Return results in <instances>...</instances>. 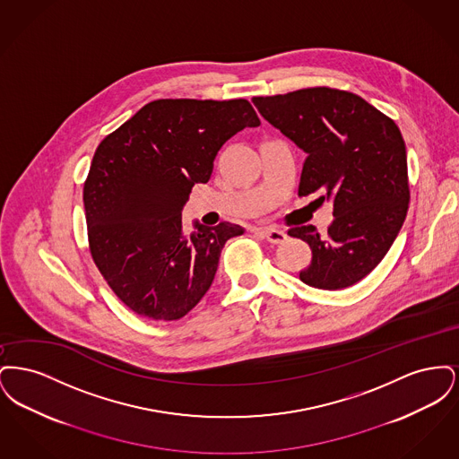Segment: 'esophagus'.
Listing matches in <instances>:
<instances>
[{"instance_id": "34e87169", "label": "esophagus", "mask_w": 459, "mask_h": 459, "mask_svg": "<svg viewBox=\"0 0 459 459\" xmlns=\"http://www.w3.org/2000/svg\"><path fill=\"white\" fill-rule=\"evenodd\" d=\"M256 234L272 244H282L287 239V234L282 230H277V229H260V230H256Z\"/></svg>"}]
</instances>
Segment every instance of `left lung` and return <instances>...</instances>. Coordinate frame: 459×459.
I'll list each match as a JSON object with an SVG mask.
<instances>
[{"label": "left lung", "instance_id": "8db88e82", "mask_svg": "<svg viewBox=\"0 0 459 459\" xmlns=\"http://www.w3.org/2000/svg\"><path fill=\"white\" fill-rule=\"evenodd\" d=\"M263 118L306 153L299 196L332 201L327 238L316 227L289 230L311 247L305 284L337 290L359 282L387 255L408 213L406 146L393 118L358 94L307 88L256 96Z\"/></svg>", "mask_w": 459, "mask_h": 459}]
</instances>
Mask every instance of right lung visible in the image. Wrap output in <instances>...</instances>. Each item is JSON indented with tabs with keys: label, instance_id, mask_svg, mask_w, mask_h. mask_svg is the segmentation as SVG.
<instances>
[{
	"label": "right lung",
	"instance_id": "right-lung-1",
	"mask_svg": "<svg viewBox=\"0 0 459 459\" xmlns=\"http://www.w3.org/2000/svg\"><path fill=\"white\" fill-rule=\"evenodd\" d=\"M260 118L247 100H156L108 134L84 184L89 249L134 313L172 322L206 294L236 223L182 230L193 186L206 184L220 148Z\"/></svg>",
	"mask_w": 459,
	"mask_h": 459
}]
</instances>
